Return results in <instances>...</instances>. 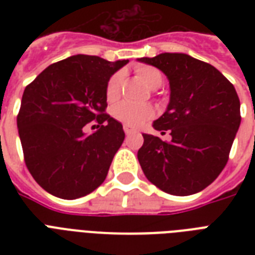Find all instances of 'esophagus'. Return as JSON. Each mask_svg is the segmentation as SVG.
I'll use <instances>...</instances> for the list:
<instances>
[{
	"mask_svg": "<svg viewBox=\"0 0 255 255\" xmlns=\"http://www.w3.org/2000/svg\"><path fill=\"white\" fill-rule=\"evenodd\" d=\"M123 129H124V132H126V135H131L132 132H133V129H132L129 126H124Z\"/></svg>",
	"mask_w": 255,
	"mask_h": 255,
	"instance_id": "esophagus-1",
	"label": "esophagus"
}]
</instances>
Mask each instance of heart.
Masks as SVG:
<instances>
[{
  "label": "heart",
  "instance_id": "1",
  "mask_svg": "<svg viewBox=\"0 0 255 255\" xmlns=\"http://www.w3.org/2000/svg\"><path fill=\"white\" fill-rule=\"evenodd\" d=\"M136 73L149 88L160 87L161 82H163L161 73L156 67H152V66H139L136 69ZM123 79L124 74L122 71H118L110 78L107 88H106V96H107L108 102H114V100L119 98ZM112 115L116 120H119L126 126L139 127L140 124H143L145 120L151 119L152 116L155 115V111L149 104L122 102V103L116 104L115 107L112 108Z\"/></svg>",
  "mask_w": 255,
  "mask_h": 255
}]
</instances>
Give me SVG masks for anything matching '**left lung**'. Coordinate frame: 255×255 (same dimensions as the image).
I'll return each mask as SVG.
<instances>
[{
    "instance_id": "obj_1",
    "label": "left lung",
    "mask_w": 255,
    "mask_h": 255,
    "mask_svg": "<svg viewBox=\"0 0 255 255\" xmlns=\"http://www.w3.org/2000/svg\"><path fill=\"white\" fill-rule=\"evenodd\" d=\"M139 62L167 75V111L153 128L170 141L143 133L137 159L145 177L165 193L189 196L205 189L225 168L240 124L234 86L206 62L188 54L163 53Z\"/></svg>"
}]
</instances>
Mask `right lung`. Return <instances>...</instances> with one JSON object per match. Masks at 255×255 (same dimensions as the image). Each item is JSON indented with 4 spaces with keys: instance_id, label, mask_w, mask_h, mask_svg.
Wrapping results in <instances>:
<instances>
[{
    "instance_id": "right-lung-1",
    "label": "right lung",
    "mask_w": 255,
    "mask_h": 255,
    "mask_svg": "<svg viewBox=\"0 0 255 255\" xmlns=\"http://www.w3.org/2000/svg\"><path fill=\"white\" fill-rule=\"evenodd\" d=\"M127 63L78 54L50 65L25 88L18 133L26 167L50 194L75 200L106 180L126 136L122 123L106 114V88ZM92 120L98 129L86 135Z\"/></svg>"
}]
</instances>
